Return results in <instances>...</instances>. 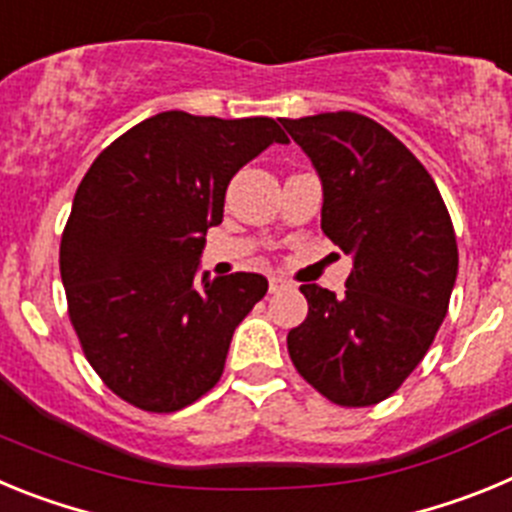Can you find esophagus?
I'll use <instances>...</instances> for the list:
<instances>
[{
  "mask_svg": "<svg viewBox=\"0 0 512 512\" xmlns=\"http://www.w3.org/2000/svg\"><path fill=\"white\" fill-rule=\"evenodd\" d=\"M282 289H287V282H284L282 277H271L269 279V292H282Z\"/></svg>",
  "mask_w": 512,
  "mask_h": 512,
  "instance_id": "1",
  "label": "esophagus"
}]
</instances>
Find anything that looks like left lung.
<instances>
[{"label": "left lung", "mask_w": 512, "mask_h": 512, "mask_svg": "<svg viewBox=\"0 0 512 512\" xmlns=\"http://www.w3.org/2000/svg\"><path fill=\"white\" fill-rule=\"evenodd\" d=\"M323 184L320 228L354 259L346 292L302 284L292 364L343 408L387 400L431 348L459 269L454 225L418 158L372 117L323 112L282 122Z\"/></svg>", "instance_id": "1"}]
</instances>
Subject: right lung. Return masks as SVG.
Segmentation results:
<instances>
[{"label": "right lung", "instance_id": "obj_1", "mask_svg": "<svg viewBox=\"0 0 512 512\" xmlns=\"http://www.w3.org/2000/svg\"><path fill=\"white\" fill-rule=\"evenodd\" d=\"M271 143H289L271 117L158 112L81 179L61 238L69 318L94 372L135 408L174 413L210 392L266 295L261 274H197L230 179Z\"/></svg>", "mask_w": 512, "mask_h": 512}]
</instances>
